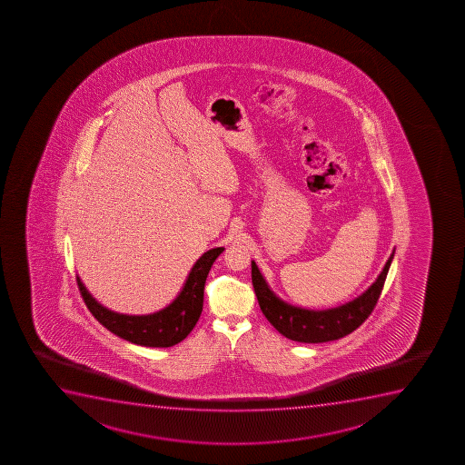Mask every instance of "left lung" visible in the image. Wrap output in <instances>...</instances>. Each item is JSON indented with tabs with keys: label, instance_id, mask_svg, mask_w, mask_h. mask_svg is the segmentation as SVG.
Wrapping results in <instances>:
<instances>
[{
	"label": "left lung",
	"instance_id": "1",
	"mask_svg": "<svg viewBox=\"0 0 465 465\" xmlns=\"http://www.w3.org/2000/svg\"><path fill=\"white\" fill-rule=\"evenodd\" d=\"M392 258L393 253L389 257L377 282L371 284L364 294L345 305L325 312H310L280 301L279 297H275L272 291L269 290L268 283L262 279L255 262H252V284L262 314L279 333L297 342H328L344 338L351 331H355L356 328L362 325L367 317L371 316L381 294Z\"/></svg>",
	"mask_w": 465,
	"mask_h": 465
}]
</instances>
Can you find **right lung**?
<instances>
[{
	"mask_svg": "<svg viewBox=\"0 0 465 465\" xmlns=\"http://www.w3.org/2000/svg\"><path fill=\"white\" fill-rule=\"evenodd\" d=\"M224 247L205 252L188 275L179 297L164 310L148 316H127L110 312L88 294L83 282L76 277L77 286L90 312L99 323L132 344L144 347H173L192 333L203 306V288L210 268Z\"/></svg>",
	"mask_w": 465,
	"mask_h": 465,
	"instance_id": "add662e5",
	"label": "right lung"
}]
</instances>
